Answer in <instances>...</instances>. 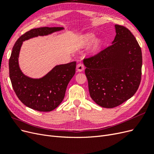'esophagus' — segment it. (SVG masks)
<instances>
[{
    "label": "esophagus",
    "instance_id": "obj_1",
    "mask_svg": "<svg viewBox=\"0 0 154 154\" xmlns=\"http://www.w3.org/2000/svg\"><path fill=\"white\" fill-rule=\"evenodd\" d=\"M84 69V65L82 63H79L76 66V70L78 72H82Z\"/></svg>",
    "mask_w": 154,
    "mask_h": 154
}]
</instances>
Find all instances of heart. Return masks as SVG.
I'll list each match as a JSON object with an SVG mask.
<instances>
[{
  "mask_svg": "<svg viewBox=\"0 0 154 154\" xmlns=\"http://www.w3.org/2000/svg\"><path fill=\"white\" fill-rule=\"evenodd\" d=\"M94 35H92V34H87V35H86L83 38V45H87L88 44H89L93 40H94ZM99 43H100L99 41H97L96 42V43L95 44V45L94 46V48L95 49L98 48Z\"/></svg>",
  "mask_w": 154,
  "mask_h": 154,
  "instance_id": "heart-1",
  "label": "heart"
}]
</instances>
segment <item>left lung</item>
<instances>
[{
  "instance_id": "obj_1",
  "label": "left lung",
  "mask_w": 154,
  "mask_h": 154,
  "mask_svg": "<svg viewBox=\"0 0 154 154\" xmlns=\"http://www.w3.org/2000/svg\"><path fill=\"white\" fill-rule=\"evenodd\" d=\"M109 47L83 59L91 98L104 108H114L132 97L141 80L142 53L130 31L116 24Z\"/></svg>"
}]
</instances>
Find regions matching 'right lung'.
<instances>
[{
	"mask_svg": "<svg viewBox=\"0 0 154 154\" xmlns=\"http://www.w3.org/2000/svg\"><path fill=\"white\" fill-rule=\"evenodd\" d=\"M63 29L60 27L32 29L22 35L14 45L9 60V71L12 87L22 103L40 112H50L62 103L70 80L76 72V62L55 66L45 76L33 79L25 76L18 66V55L22 42Z\"/></svg>",
	"mask_w": 154,
	"mask_h": 154,
	"instance_id": "1",
	"label": "right lung"
}]
</instances>
